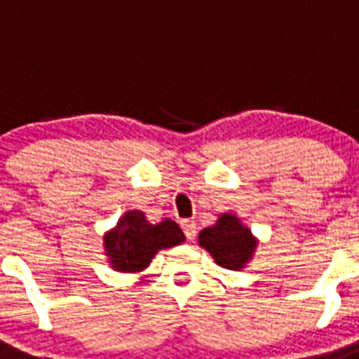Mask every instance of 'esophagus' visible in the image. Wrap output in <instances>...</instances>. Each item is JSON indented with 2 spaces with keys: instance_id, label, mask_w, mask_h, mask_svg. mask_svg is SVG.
Segmentation results:
<instances>
[{
  "instance_id": "esophagus-1",
  "label": "esophagus",
  "mask_w": 359,
  "mask_h": 359,
  "mask_svg": "<svg viewBox=\"0 0 359 359\" xmlns=\"http://www.w3.org/2000/svg\"><path fill=\"white\" fill-rule=\"evenodd\" d=\"M180 226H182V230H184L188 241H194L195 233H197V222L189 221V219H184V221L180 222Z\"/></svg>"
}]
</instances>
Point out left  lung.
Masks as SVG:
<instances>
[{"label": "left lung", "mask_w": 359, "mask_h": 359, "mask_svg": "<svg viewBox=\"0 0 359 359\" xmlns=\"http://www.w3.org/2000/svg\"><path fill=\"white\" fill-rule=\"evenodd\" d=\"M259 239L236 213L219 215L215 224L198 233V246L212 255L213 261L226 270H243L254 257Z\"/></svg>", "instance_id": "left-lung-1"}]
</instances>
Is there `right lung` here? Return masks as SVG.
<instances>
[{"label":"right lung","instance_id":"right-lung-1","mask_svg":"<svg viewBox=\"0 0 359 359\" xmlns=\"http://www.w3.org/2000/svg\"><path fill=\"white\" fill-rule=\"evenodd\" d=\"M179 224L171 219L151 224L146 213L129 210L104 233V255L114 272L138 273L146 270L161 250L184 243Z\"/></svg>","mask_w":359,"mask_h":359}]
</instances>
